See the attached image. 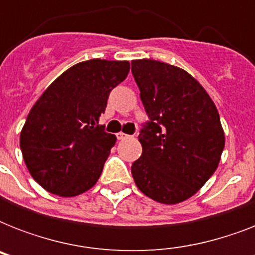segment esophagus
<instances>
[{
    "mask_svg": "<svg viewBox=\"0 0 255 255\" xmlns=\"http://www.w3.org/2000/svg\"><path fill=\"white\" fill-rule=\"evenodd\" d=\"M116 137L119 140H123L126 139V137H128V135L127 133H124V132H119V133H116Z\"/></svg>",
    "mask_w": 255,
    "mask_h": 255,
    "instance_id": "obj_1",
    "label": "esophagus"
}]
</instances>
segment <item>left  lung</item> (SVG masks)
Segmentation results:
<instances>
[{
	"label": "left lung",
	"instance_id": "obj_1",
	"mask_svg": "<svg viewBox=\"0 0 255 255\" xmlns=\"http://www.w3.org/2000/svg\"><path fill=\"white\" fill-rule=\"evenodd\" d=\"M132 75L151 122L140 131L143 153L132 164L136 186L152 200L173 205L201 189L225 147L217 107L185 70L136 59Z\"/></svg>",
	"mask_w": 255,
	"mask_h": 255
}]
</instances>
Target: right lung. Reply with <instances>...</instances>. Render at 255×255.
Returning <instances> with one entry per match:
<instances>
[{
  "mask_svg": "<svg viewBox=\"0 0 255 255\" xmlns=\"http://www.w3.org/2000/svg\"><path fill=\"white\" fill-rule=\"evenodd\" d=\"M129 62L90 59L71 66L46 88L19 136L31 177L50 193L74 197L99 180L116 136L99 118L114 87L127 78Z\"/></svg>",
  "mask_w": 255,
  "mask_h": 255,
  "instance_id": "obj_1",
  "label": "right lung"
}]
</instances>
